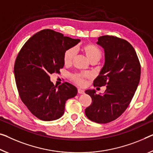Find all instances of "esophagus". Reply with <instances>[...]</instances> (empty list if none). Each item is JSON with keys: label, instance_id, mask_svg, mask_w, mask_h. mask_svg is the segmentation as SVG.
<instances>
[{"label": "esophagus", "instance_id": "obj_1", "mask_svg": "<svg viewBox=\"0 0 153 153\" xmlns=\"http://www.w3.org/2000/svg\"><path fill=\"white\" fill-rule=\"evenodd\" d=\"M84 90H81V89H79L78 90V93L79 94H84Z\"/></svg>", "mask_w": 153, "mask_h": 153}]
</instances>
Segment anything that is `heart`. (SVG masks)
Listing matches in <instances>:
<instances>
[{
  "label": "heart",
  "instance_id": "obj_1",
  "mask_svg": "<svg viewBox=\"0 0 153 153\" xmlns=\"http://www.w3.org/2000/svg\"><path fill=\"white\" fill-rule=\"evenodd\" d=\"M83 51L87 57L90 62L92 61H96L98 62L101 57H102V52L97 46L93 44H85L83 46ZM76 55V50L74 48H70L65 51L63 55V62L65 64H70L71 63L74 57ZM90 77V74H77L73 76V80L76 83L80 85H83L85 84V78Z\"/></svg>",
  "mask_w": 153,
  "mask_h": 153
}]
</instances>
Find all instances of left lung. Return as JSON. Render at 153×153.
<instances>
[{
  "label": "left lung",
  "mask_w": 153,
  "mask_h": 153,
  "mask_svg": "<svg viewBox=\"0 0 153 153\" xmlns=\"http://www.w3.org/2000/svg\"><path fill=\"white\" fill-rule=\"evenodd\" d=\"M96 43L104 49L105 63L94 86L107 89L102 95L85 91L92 102L85 113L90 120L105 124L120 116L130 104L140 83L141 66L135 49L125 39L103 36Z\"/></svg>",
  "instance_id": "obj_1"
}]
</instances>
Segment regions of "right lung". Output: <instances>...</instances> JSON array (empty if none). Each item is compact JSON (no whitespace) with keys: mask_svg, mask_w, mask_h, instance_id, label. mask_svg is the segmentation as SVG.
<instances>
[{"mask_svg":"<svg viewBox=\"0 0 153 153\" xmlns=\"http://www.w3.org/2000/svg\"><path fill=\"white\" fill-rule=\"evenodd\" d=\"M80 41L44 29L30 37L18 53L14 65L16 86L23 103L37 118L59 119L66 100L77 94L73 85L65 82L55 86L49 75L59 73L64 65V53Z\"/></svg>","mask_w":153,"mask_h":153,"instance_id":"obj_1","label":"right lung"}]
</instances>
